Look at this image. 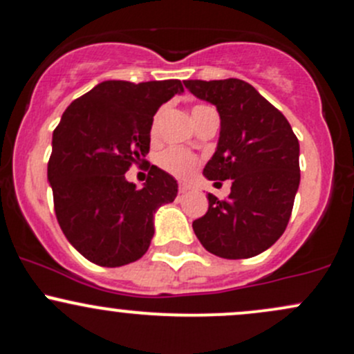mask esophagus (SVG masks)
Instances as JSON below:
<instances>
[{
  "label": "esophagus",
  "mask_w": 354,
  "mask_h": 354,
  "mask_svg": "<svg viewBox=\"0 0 354 354\" xmlns=\"http://www.w3.org/2000/svg\"><path fill=\"white\" fill-rule=\"evenodd\" d=\"M178 189H180V193H187L188 189H189V187H188V185L181 183V185H180V188H178Z\"/></svg>",
  "instance_id": "esophagus-1"
}]
</instances>
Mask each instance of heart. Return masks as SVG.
I'll list each match as a JSON object with an SVG mask.
<instances>
[{"label":"heart","mask_w":354,"mask_h":354,"mask_svg":"<svg viewBox=\"0 0 354 354\" xmlns=\"http://www.w3.org/2000/svg\"><path fill=\"white\" fill-rule=\"evenodd\" d=\"M195 109H200V106H195ZM158 162L162 169L167 171V173L174 174V176L178 178H185L188 176V174H192L193 169H195L196 158L192 152L183 151V149L169 147L159 154Z\"/></svg>","instance_id":"obj_1"}]
</instances>
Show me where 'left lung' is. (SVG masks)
Returning <instances> with one entry per match:
<instances>
[{
  "mask_svg": "<svg viewBox=\"0 0 354 354\" xmlns=\"http://www.w3.org/2000/svg\"><path fill=\"white\" fill-rule=\"evenodd\" d=\"M192 95L221 117L207 180H232L230 195L208 193V210L193 222L203 248L225 259L252 258L285 232L300 185L299 139L280 110L243 80H188Z\"/></svg>",
  "mask_w": 354,
  "mask_h": 354,
  "instance_id": "1",
  "label": "left lung"
}]
</instances>
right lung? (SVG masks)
Here are the masks:
<instances>
[{
  "label": "right lung",
  "mask_w": 354,
  "mask_h": 354,
  "mask_svg": "<svg viewBox=\"0 0 354 354\" xmlns=\"http://www.w3.org/2000/svg\"><path fill=\"white\" fill-rule=\"evenodd\" d=\"M181 93L180 80L103 81L71 103L52 133L47 180L55 217L73 248L95 265L142 258L154 214L176 198V180L158 166L140 189L125 173L147 156L156 111Z\"/></svg>",
  "instance_id": "obj_1"
}]
</instances>
